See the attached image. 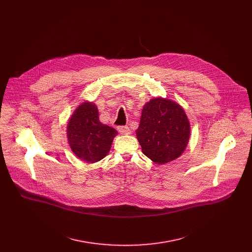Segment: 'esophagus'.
I'll return each mask as SVG.
<instances>
[{"mask_svg":"<svg viewBox=\"0 0 252 252\" xmlns=\"http://www.w3.org/2000/svg\"><path fill=\"white\" fill-rule=\"evenodd\" d=\"M118 130L122 134H129L130 133V129L127 126H121L118 127Z\"/></svg>","mask_w":252,"mask_h":252,"instance_id":"obj_1","label":"esophagus"}]
</instances>
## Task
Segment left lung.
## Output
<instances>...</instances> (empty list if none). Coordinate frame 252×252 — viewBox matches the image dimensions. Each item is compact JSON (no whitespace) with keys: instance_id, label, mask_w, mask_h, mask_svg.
<instances>
[{"instance_id":"left-lung-1","label":"left lung","mask_w":252,"mask_h":252,"mask_svg":"<svg viewBox=\"0 0 252 252\" xmlns=\"http://www.w3.org/2000/svg\"><path fill=\"white\" fill-rule=\"evenodd\" d=\"M190 126L183 107L162 97L151 99L142 109L136 137L143 155L158 164L182 156Z\"/></svg>"}]
</instances>
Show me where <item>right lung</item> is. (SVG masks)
I'll list each match as a JSON object with an SVG mask.
<instances>
[{
    "label": "right lung",
    "mask_w": 252,
    "mask_h": 252,
    "mask_svg": "<svg viewBox=\"0 0 252 252\" xmlns=\"http://www.w3.org/2000/svg\"><path fill=\"white\" fill-rule=\"evenodd\" d=\"M66 134L74 154L80 159L93 163L110 153L118 131L99 122L95 104L84 102L69 119Z\"/></svg>",
    "instance_id": "add662e5"
}]
</instances>
